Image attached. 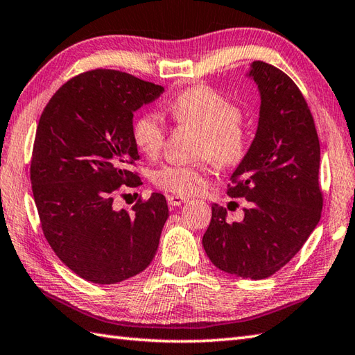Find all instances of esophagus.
Segmentation results:
<instances>
[{
  "label": "esophagus",
  "instance_id": "34e87169",
  "mask_svg": "<svg viewBox=\"0 0 355 355\" xmlns=\"http://www.w3.org/2000/svg\"><path fill=\"white\" fill-rule=\"evenodd\" d=\"M186 201H187V198H184V197H178V195H168L169 206H182Z\"/></svg>",
  "mask_w": 355,
  "mask_h": 355
}]
</instances>
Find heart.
I'll use <instances>...</instances> for the list:
<instances>
[{"mask_svg":"<svg viewBox=\"0 0 355 355\" xmlns=\"http://www.w3.org/2000/svg\"><path fill=\"white\" fill-rule=\"evenodd\" d=\"M168 110L173 122L201 130L197 157L210 158L220 168H235L250 149V132L241 122L243 110L229 97L206 84L193 85L178 93ZM166 123L157 112H143L132 123V139L143 154L157 158L162 154ZM210 168L207 162L197 164H164L153 172V183L173 195L197 193L207 183Z\"/></svg>","mask_w":355,"mask_h":355,"instance_id":"obj_1","label":"heart"}]
</instances>
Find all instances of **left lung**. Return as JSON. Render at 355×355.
Masks as SVG:
<instances>
[{"label": "left lung", "instance_id": "obj_1", "mask_svg": "<svg viewBox=\"0 0 355 355\" xmlns=\"http://www.w3.org/2000/svg\"><path fill=\"white\" fill-rule=\"evenodd\" d=\"M250 76L261 92L259 125L227 184L229 197L250 206L243 221L229 224L225 209L214 205L202 247L225 273L266 279L291 261L320 220V145L310 107L291 78L262 61L252 64Z\"/></svg>", "mask_w": 355, "mask_h": 355}]
</instances>
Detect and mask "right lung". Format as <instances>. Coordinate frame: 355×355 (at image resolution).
<instances>
[{
    "mask_svg": "<svg viewBox=\"0 0 355 355\" xmlns=\"http://www.w3.org/2000/svg\"><path fill=\"white\" fill-rule=\"evenodd\" d=\"M162 85L96 69L67 80L36 128L30 182L42 233L53 252L85 281L110 285L139 275L154 259L169 210L162 193L114 202L137 187L132 116Z\"/></svg>",
    "mask_w": 355,
    "mask_h": 355,
    "instance_id": "1",
    "label": "right lung"
}]
</instances>
